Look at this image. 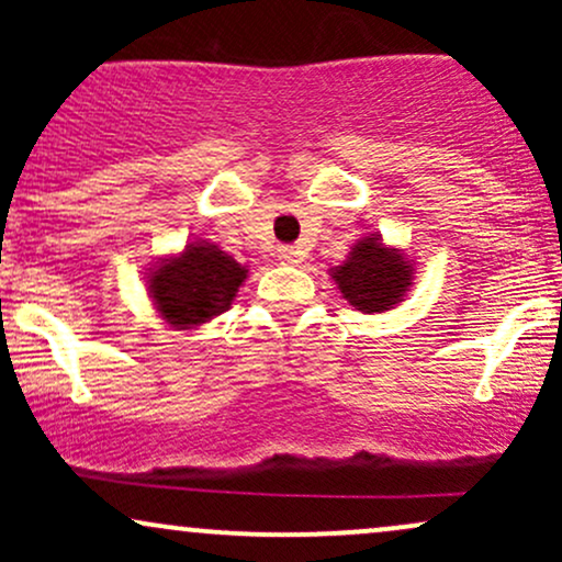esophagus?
Segmentation results:
<instances>
[{
  "label": "esophagus",
  "mask_w": 562,
  "mask_h": 562,
  "mask_svg": "<svg viewBox=\"0 0 562 562\" xmlns=\"http://www.w3.org/2000/svg\"><path fill=\"white\" fill-rule=\"evenodd\" d=\"M303 248H299V245H282L280 250H277V259H280L282 263H301L303 261Z\"/></svg>",
  "instance_id": "34e87169"
}]
</instances>
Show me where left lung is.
Segmentation results:
<instances>
[{"label":"left lung","mask_w":562,"mask_h":562,"mask_svg":"<svg viewBox=\"0 0 562 562\" xmlns=\"http://www.w3.org/2000/svg\"><path fill=\"white\" fill-rule=\"evenodd\" d=\"M344 299L359 312H385L393 308L412 285V267L398 250L383 248L378 237H364L353 245L344 267L333 269Z\"/></svg>","instance_id":"8db88e82"}]
</instances>
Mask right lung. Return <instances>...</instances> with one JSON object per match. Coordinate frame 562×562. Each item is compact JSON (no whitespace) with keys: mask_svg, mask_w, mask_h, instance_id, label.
Masks as SVG:
<instances>
[{"mask_svg":"<svg viewBox=\"0 0 562 562\" xmlns=\"http://www.w3.org/2000/svg\"><path fill=\"white\" fill-rule=\"evenodd\" d=\"M245 274V267L216 245L192 243L182 256L160 263L147 282L164 319L184 330L229 308Z\"/></svg>","mask_w":562,"mask_h":562,"instance_id":"right-lung-1","label":"right lung"}]
</instances>
